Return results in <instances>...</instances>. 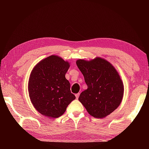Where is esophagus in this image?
<instances>
[{
	"label": "esophagus",
	"mask_w": 149,
	"mask_h": 149,
	"mask_svg": "<svg viewBox=\"0 0 149 149\" xmlns=\"http://www.w3.org/2000/svg\"><path fill=\"white\" fill-rule=\"evenodd\" d=\"M79 93H77V94H75V97H76L77 99L79 98Z\"/></svg>",
	"instance_id": "1"
}]
</instances>
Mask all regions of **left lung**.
Listing matches in <instances>:
<instances>
[{
    "mask_svg": "<svg viewBox=\"0 0 149 149\" xmlns=\"http://www.w3.org/2000/svg\"><path fill=\"white\" fill-rule=\"evenodd\" d=\"M76 64L87 85V89L80 94L79 100L89 114L102 118L114 112L123 95L122 81L114 66L101 58L91 61L80 59Z\"/></svg>",
    "mask_w": 149,
    "mask_h": 149,
    "instance_id": "left-lung-1",
    "label": "left lung"
}]
</instances>
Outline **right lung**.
<instances>
[{"mask_svg":"<svg viewBox=\"0 0 149 149\" xmlns=\"http://www.w3.org/2000/svg\"><path fill=\"white\" fill-rule=\"evenodd\" d=\"M70 64L62 58L52 55L41 60L32 70L29 80V94L39 113L50 118L64 114L75 99L70 84L65 77Z\"/></svg>","mask_w":149,"mask_h":149,"instance_id":"1","label":"right lung"}]
</instances>
